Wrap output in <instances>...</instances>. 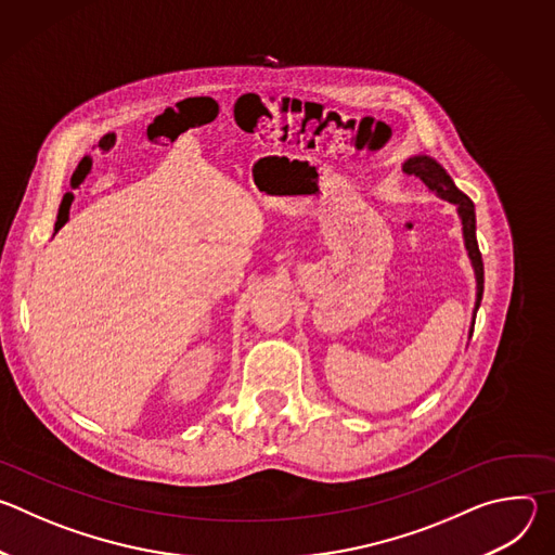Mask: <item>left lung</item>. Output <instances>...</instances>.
Instances as JSON below:
<instances>
[{
	"label": "left lung",
	"instance_id": "left-lung-1",
	"mask_svg": "<svg viewBox=\"0 0 555 555\" xmlns=\"http://www.w3.org/2000/svg\"><path fill=\"white\" fill-rule=\"evenodd\" d=\"M404 171L415 173L430 193H435L437 197L450 202L456 206V215L461 219V230H463V244L474 270V279H477V298H474V309H472V325H469V338H472V330H474V319H477V311L483 298V259L479 253V244H477V215H474V204L472 199L461 193L452 178L446 173V169L435 160V157L426 155V153H417L411 155L409 160L404 163Z\"/></svg>",
	"mask_w": 555,
	"mask_h": 555
}]
</instances>
